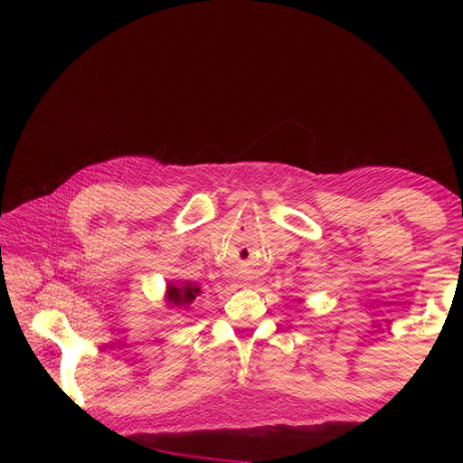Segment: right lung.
Returning <instances> with one entry per match:
<instances>
[{"label":"right lung","mask_w":463,"mask_h":463,"mask_svg":"<svg viewBox=\"0 0 463 463\" xmlns=\"http://www.w3.org/2000/svg\"><path fill=\"white\" fill-rule=\"evenodd\" d=\"M200 294V288L194 284H184V286H169V302L174 307H187L195 300V296Z\"/></svg>","instance_id":"obj_1"}]
</instances>
